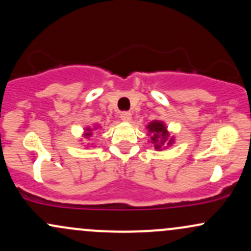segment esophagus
I'll use <instances>...</instances> for the list:
<instances>
[{"label": "esophagus", "instance_id": "34e87169", "mask_svg": "<svg viewBox=\"0 0 251 251\" xmlns=\"http://www.w3.org/2000/svg\"><path fill=\"white\" fill-rule=\"evenodd\" d=\"M120 118H122V120H124V122H129L132 118V114L129 112H122L120 113Z\"/></svg>", "mask_w": 251, "mask_h": 251}]
</instances>
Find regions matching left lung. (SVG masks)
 Listing matches in <instances>:
<instances>
[{
	"mask_svg": "<svg viewBox=\"0 0 251 251\" xmlns=\"http://www.w3.org/2000/svg\"><path fill=\"white\" fill-rule=\"evenodd\" d=\"M148 128L150 133H152L151 139H152V144H154V149L160 150L162 149L163 144L165 143L166 138L169 137V133L168 131H166L165 125H164L162 122H157V120H154V122H152L150 125H148ZM171 143H172V139H170L168 145Z\"/></svg>",
	"mask_w": 251,
	"mask_h": 251,
	"instance_id": "8db88e82",
	"label": "left lung"
}]
</instances>
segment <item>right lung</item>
Returning a JSON list of instances; mask_svg holds the SVG:
<instances>
[{"instance_id": "right-lung-1", "label": "right lung", "mask_w": 251, "mask_h": 251, "mask_svg": "<svg viewBox=\"0 0 251 251\" xmlns=\"http://www.w3.org/2000/svg\"><path fill=\"white\" fill-rule=\"evenodd\" d=\"M92 134V129L91 128H87V133H86V135H85V137H89V135H91Z\"/></svg>"}]
</instances>
